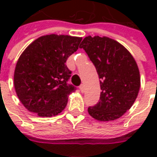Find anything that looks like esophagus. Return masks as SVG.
Here are the masks:
<instances>
[{
  "label": "esophagus",
  "instance_id": "esophagus-1",
  "mask_svg": "<svg viewBox=\"0 0 157 157\" xmlns=\"http://www.w3.org/2000/svg\"><path fill=\"white\" fill-rule=\"evenodd\" d=\"M79 88H80V90H81V92H83V91H84V85L82 84V85L79 86Z\"/></svg>",
  "mask_w": 157,
  "mask_h": 157
}]
</instances>
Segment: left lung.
Instances as JSON below:
<instances>
[{
  "mask_svg": "<svg viewBox=\"0 0 157 157\" xmlns=\"http://www.w3.org/2000/svg\"><path fill=\"white\" fill-rule=\"evenodd\" d=\"M80 48L87 54L100 79L99 102L88 113L98 121H113L134 104L140 87V75L134 57L124 46L108 37L87 36Z\"/></svg>",
  "mask_w": 157,
  "mask_h": 157,
  "instance_id": "obj_1",
  "label": "left lung"
}]
</instances>
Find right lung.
Here are the masks:
<instances>
[{"mask_svg": "<svg viewBox=\"0 0 157 157\" xmlns=\"http://www.w3.org/2000/svg\"><path fill=\"white\" fill-rule=\"evenodd\" d=\"M82 38L49 34L39 37L20 55L14 71V87L20 102L40 117H52L66 107L75 86L68 85L71 71L67 59Z\"/></svg>", "mask_w": 157, "mask_h": 157, "instance_id": "obj_1", "label": "right lung"}]
</instances>
